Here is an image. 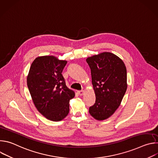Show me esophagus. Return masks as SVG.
I'll list each match as a JSON object with an SVG mask.
<instances>
[{"label":"esophagus","mask_w":158,"mask_h":158,"mask_svg":"<svg viewBox=\"0 0 158 158\" xmlns=\"http://www.w3.org/2000/svg\"><path fill=\"white\" fill-rule=\"evenodd\" d=\"M77 93H78L79 95L82 96L84 94V90H81V91H78Z\"/></svg>","instance_id":"34e87169"}]
</instances>
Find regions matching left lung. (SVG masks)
Masks as SVG:
<instances>
[{
    "label": "left lung",
    "mask_w": 158,
    "mask_h": 158,
    "mask_svg": "<svg viewBox=\"0 0 158 158\" xmlns=\"http://www.w3.org/2000/svg\"><path fill=\"white\" fill-rule=\"evenodd\" d=\"M86 61L96 94V102L89 112L94 119L104 120L114 114L126 91V66L119 57L106 52L89 57Z\"/></svg>",
    "instance_id": "obj_1"
}]
</instances>
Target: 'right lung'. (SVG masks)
Instances as JSON below:
<instances>
[{
  "label": "right lung",
  "instance_id": "obj_1",
  "mask_svg": "<svg viewBox=\"0 0 158 158\" xmlns=\"http://www.w3.org/2000/svg\"><path fill=\"white\" fill-rule=\"evenodd\" d=\"M66 60L54 56L37 57L32 63L27 84L40 113L52 121L62 120L69 112V101L75 93L65 85L62 74Z\"/></svg>",
  "mask_w": 158,
  "mask_h": 158
}]
</instances>
